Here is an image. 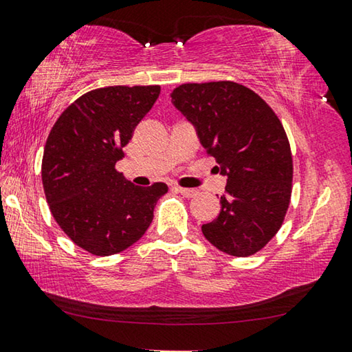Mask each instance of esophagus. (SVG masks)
Wrapping results in <instances>:
<instances>
[{"label":"esophagus","mask_w":352,"mask_h":352,"mask_svg":"<svg viewBox=\"0 0 352 352\" xmlns=\"http://www.w3.org/2000/svg\"><path fill=\"white\" fill-rule=\"evenodd\" d=\"M175 190L182 194V196H185V197H194L197 194V191L196 190H191V188H175Z\"/></svg>","instance_id":"esophagus-1"}]
</instances>
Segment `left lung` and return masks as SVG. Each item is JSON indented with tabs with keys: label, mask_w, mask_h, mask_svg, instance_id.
Listing matches in <instances>:
<instances>
[{
	"label": "left lung",
	"mask_w": 352,
	"mask_h": 352,
	"mask_svg": "<svg viewBox=\"0 0 352 352\" xmlns=\"http://www.w3.org/2000/svg\"><path fill=\"white\" fill-rule=\"evenodd\" d=\"M170 98L228 177L219 214L202 234L226 254L258 253L291 202L292 153L280 118L258 93L230 80L183 83Z\"/></svg>",
	"instance_id": "8db88e82"
}]
</instances>
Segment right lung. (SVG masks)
Instances as JSON below:
<instances>
[{"label": "right lung", "mask_w": 352, "mask_h": 352, "mask_svg": "<svg viewBox=\"0 0 352 352\" xmlns=\"http://www.w3.org/2000/svg\"><path fill=\"white\" fill-rule=\"evenodd\" d=\"M160 85L96 88L63 112L47 138L42 185L55 221L77 246L117 254L145 234L166 183L134 186L115 164L153 107Z\"/></svg>", "instance_id": "add662e5"}]
</instances>
